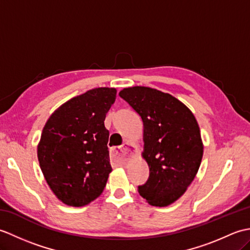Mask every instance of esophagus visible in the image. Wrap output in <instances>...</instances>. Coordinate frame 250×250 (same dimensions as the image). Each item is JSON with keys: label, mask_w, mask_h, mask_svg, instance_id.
Listing matches in <instances>:
<instances>
[{"label": "esophagus", "mask_w": 250, "mask_h": 250, "mask_svg": "<svg viewBox=\"0 0 250 250\" xmlns=\"http://www.w3.org/2000/svg\"><path fill=\"white\" fill-rule=\"evenodd\" d=\"M136 152V146L131 142H125L120 148H113L110 157L117 163H125Z\"/></svg>", "instance_id": "obj_1"}]
</instances>
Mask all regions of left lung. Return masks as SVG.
Masks as SVG:
<instances>
[{"label":"left lung","mask_w":250,"mask_h":250,"mask_svg":"<svg viewBox=\"0 0 250 250\" xmlns=\"http://www.w3.org/2000/svg\"><path fill=\"white\" fill-rule=\"evenodd\" d=\"M126 101L143 120L144 150L149 178L139 193L152 206H167L193 182L203 157V142L192 111L169 93L135 86L122 89Z\"/></svg>","instance_id":"left-lung-1"}]
</instances>
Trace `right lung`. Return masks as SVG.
Listing matches in <instances>:
<instances>
[{
  "label": "right lung",
  "instance_id": "1",
  "mask_svg": "<svg viewBox=\"0 0 250 250\" xmlns=\"http://www.w3.org/2000/svg\"><path fill=\"white\" fill-rule=\"evenodd\" d=\"M115 88H94L68 100L47 120L37 158L52 192L81 207L102 194L109 173V132L104 120L115 103Z\"/></svg>",
  "mask_w": 250,
  "mask_h": 250
}]
</instances>
